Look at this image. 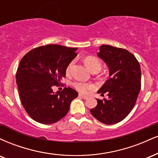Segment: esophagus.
<instances>
[{"instance_id": "obj_1", "label": "esophagus", "mask_w": 158, "mask_h": 158, "mask_svg": "<svg viewBox=\"0 0 158 158\" xmlns=\"http://www.w3.org/2000/svg\"><path fill=\"white\" fill-rule=\"evenodd\" d=\"M79 97H80L81 98H83V99H88V96H85V95H83V94H79Z\"/></svg>"}]
</instances>
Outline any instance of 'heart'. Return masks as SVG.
I'll use <instances>...</instances> for the list:
<instances>
[{"label": "heart", "instance_id": "heart-1", "mask_svg": "<svg viewBox=\"0 0 158 158\" xmlns=\"http://www.w3.org/2000/svg\"><path fill=\"white\" fill-rule=\"evenodd\" d=\"M84 62L85 65L91 72L97 71L99 72L102 68V63L99 61V59H97L95 56H86L84 59ZM74 64V61H71L69 63L68 67H67L66 72L68 74H70L71 72L72 68ZM74 88L77 89L78 91L81 93H86L88 90H91L94 88V85L90 84V83L82 82V81H75L73 84Z\"/></svg>", "mask_w": 158, "mask_h": 158}]
</instances>
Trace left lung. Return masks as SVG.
I'll list each match as a JSON object with an SVG mask.
<instances>
[{
	"label": "left lung",
	"instance_id": "left-lung-1",
	"mask_svg": "<svg viewBox=\"0 0 158 158\" xmlns=\"http://www.w3.org/2000/svg\"><path fill=\"white\" fill-rule=\"evenodd\" d=\"M97 56L109 69V79L98 93L108 99H97V106L90 114L106 125L117 123L125 119L135 106L141 88V70L138 61L127 50L110 45H102Z\"/></svg>",
	"mask_w": 158,
	"mask_h": 158
}]
</instances>
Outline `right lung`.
<instances>
[{"label":"right lung","instance_id":"right-lung-1","mask_svg":"<svg viewBox=\"0 0 158 158\" xmlns=\"http://www.w3.org/2000/svg\"><path fill=\"white\" fill-rule=\"evenodd\" d=\"M77 48L49 44L32 49L22 58L16 83L23 108L32 119L41 124H52L68 114L70 105L78 97L77 90L64 88L52 91L66 76L69 63L77 56Z\"/></svg>","mask_w":158,"mask_h":158}]
</instances>
